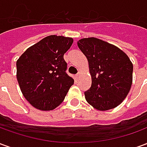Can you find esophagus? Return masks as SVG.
<instances>
[{
    "label": "esophagus",
    "instance_id": "esophagus-1",
    "mask_svg": "<svg viewBox=\"0 0 147 147\" xmlns=\"http://www.w3.org/2000/svg\"><path fill=\"white\" fill-rule=\"evenodd\" d=\"M80 72H78V73L75 76V77H76V80H78V79L80 78Z\"/></svg>",
    "mask_w": 147,
    "mask_h": 147
}]
</instances>
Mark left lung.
Listing matches in <instances>:
<instances>
[{"instance_id": "8db88e82", "label": "left lung", "mask_w": 147, "mask_h": 147, "mask_svg": "<svg viewBox=\"0 0 147 147\" xmlns=\"http://www.w3.org/2000/svg\"><path fill=\"white\" fill-rule=\"evenodd\" d=\"M77 45L86 56L91 76V86L85 98L96 109L117 107L129 93L133 64L127 55L110 43L96 38H82Z\"/></svg>"}]
</instances>
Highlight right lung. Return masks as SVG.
Masks as SVG:
<instances>
[{
    "mask_svg": "<svg viewBox=\"0 0 147 147\" xmlns=\"http://www.w3.org/2000/svg\"><path fill=\"white\" fill-rule=\"evenodd\" d=\"M73 39L49 35L28 48L16 61V77L24 98L42 111L56 109L64 101L74 80L67 73L64 55Z\"/></svg>",
    "mask_w": 147,
    "mask_h": 147,
    "instance_id": "obj_1",
    "label": "right lung"
}]
</instances>
